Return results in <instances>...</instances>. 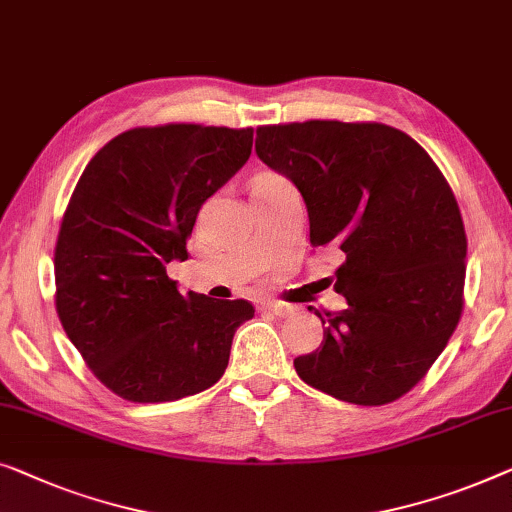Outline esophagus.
I'll return each mask as SVG.
<instances>
[{"mask_svg": "<svg viewBox=\"0 0 512 512\" xmlns=\"http://www.w3.org/2000/svg\"><path fill=\"white\" fill-rule=\"evenodd\" d=\"M263 307L268 309V311H272L274 316H279V318H284V316H291L293 314V307L291 305H286V302H279V300H268V302H263Z\"/></svg>", "mask_w": 512, "mask_h": 512, "instance_id": "obj_1", "label": "esophagus"}]
</instances>
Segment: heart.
Segmentation results:
<instances>
[{
    "label": "heart",
    "instance_id": "heart-1",
    "mask_svg": "<svg viewBox=\"0 0 512 512\" xmlns=\"http://www.w3.org/2000/svg\"><path fill=\"white\" fill-rule=\"evenodd\" d=\"M272 180H279V175H274V173H263V175H258V177H256L254 187H258V184H265V182H272Z\"/></svg>",
    "mask_w": 512,
    "mask_h": 512
}]
</instances>
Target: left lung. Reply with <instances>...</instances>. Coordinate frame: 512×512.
<instances>
[{"instance_id": "1", "label": "left lung", "mask_w": 512, "mask_h": 512, "mask_svg": "<svg viewBox=\"0 0 512 512\" xmlns=\"http://www.w3.org/2000/svg\"><path fill=\"white\" fill-rule=\"evenodd\" d=\"M256 154L305 198L311 244L342 261L335 291L346 309L316 311L323 342L293 360L295 372L348 404L395 402L434 365L464 309L453 189L416 140L379 122L258 127Z\"/></svg>"}]
</instances>
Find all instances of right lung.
Returning a JSON list of instances; mask_svg holds the SVG:
<instances>
[{
	"mask_svg": "<svg viewBox=\"0 0 512 512\" xmlns=\"http://www.w3.org/2000/svg\"><path fill=\"white\" fill-rule=\"evenodd\" d=\"M254 129L164 124L115 136L73 189L55 247V307L108 390L175 402L217 383L247 300L182 295L166 274L187 261L198 210L247 164Z\"/></svg>",
	"mask_w": 512,
	"mask_h": 512,
	"instance_id": "obj_1",
	"label": "right lung"
}]
</instances>
